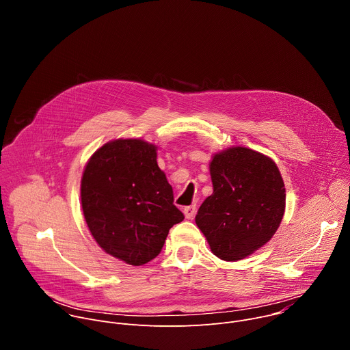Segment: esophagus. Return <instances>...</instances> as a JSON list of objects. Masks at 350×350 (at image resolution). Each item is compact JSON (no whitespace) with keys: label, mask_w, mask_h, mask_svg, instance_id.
Instances as JSON below:
<instances>
[{"label":"esophagus","mask_w":350,"mask_h":350,"mask_svg":"<svg viewBox=\"0 0 350 350\" xmlns=\"http://www.w3.org/2000/svg\"><path fill=\"white\" fill-rule=\"evenodd\" d=\"M184 215H185V217H187L188 220L193 219L195 215H196V206H195V205H191V206L184 208Z\"/></svg>","instance_id":"esophagus-1"}]
</instances>
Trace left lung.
I'll use <instances>...</instances> for the list:
<instances>
[{"label":"left lung","instance_id":"obj_1","mask_svg":"<svg viewBox=\"0 0 350 350\" xmlns=\"http://www.w3.org/2000/svg\"><path fill=\"white\" fill-rule=\"evenodd\" d=\"M213 193L199 208L195 223L212 252L241 260L274 235L285 211V187L275 163L249 148L234 146L211 162Z\"/></svg>","mask_w":350,"mask_h":350}]
</instances>
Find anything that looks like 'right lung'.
<instances>
[{"mask_svg":"<svg viewBox=\"0 0 350 350\" xmlns=\"http://www.w3.org/2000/svg\"><path fill=\"white\" fill-rule=\"evenodd\" d=\"M157 163V146L115 139L91 157L81 178L87 226L104 251L131 266L155 259L169 230L184 220Z\"/></svg>","mask_w":350,"mask_h":350,"instance_id":"right-lung-1","label":"right lung"}]
</instances>
